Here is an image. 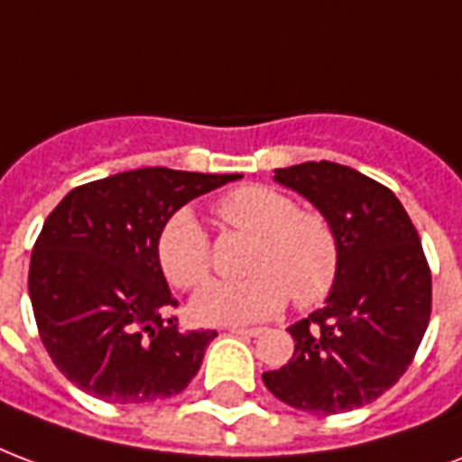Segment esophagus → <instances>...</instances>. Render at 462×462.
<instances>
[{
	"mask_svg": "<svg viewBox=\"0 0 462 462\" xmlns=\"http://www.w3.org/2000/svg\"><path fill=\"white\" fill-rule=\"evenodd\" d=\"M228 331H231V334H236V336H248V338L263 334V328H244V326H231Z\"/></svg>",
	"mask_w": 462,
	"mask_h": 462,
	"instance_id": "1",
	"label": "esophagus"
}]
</instances>
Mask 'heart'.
Listing matches in <instances>:
<instances>
[{"label":"heart","mask_w":462,"mask_h":462,"mask_svg":"<svg viewBox=\"0 0 462 462\" xmlns=\"http://www.w3.org/2000/svg\"><path fill=\"white\" fill-rule=\"evenodd\" d=\"M218 218L253 236L245 273L236 282H211L192 301L197 321L241 326L282 310L290 294L297 307H311L331 292L341 245L331 221L314 209H300L290 194L268 185H244L217 202ZM158 263L178 290H194L211 273L209 236L189 209L175 211L158 234Z\"/></svg>","instance_id":"b5f03b06"}]
</instances>
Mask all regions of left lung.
<instances>
[{"instance_id": "obj_1", "label": "left lung", "mask_w": 462, "mask_h": 462, "mask_svg": "<svg viewBox=\"0 0 462 462\" xmlns=\"http://www.w3.org/2000/svg\"><path fill=\"white\" fill-rule=\"evenodd\" d=\"M307 197L341 245L324 310L292 324L287 365L263 373L277 400L310 414L365 407L397 383L431 319V270L411 218L392 189L338 162L275 170Z\"/></svg>"}]
</instances>
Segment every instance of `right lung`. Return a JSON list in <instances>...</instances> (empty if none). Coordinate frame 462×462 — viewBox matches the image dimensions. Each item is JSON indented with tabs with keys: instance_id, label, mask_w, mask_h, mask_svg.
Returning <instances> with one entry per match:
<instances>
[{
	"instance_id": "obj_1",
	"label": "right lung",
	"mask_w": 462,
	"mask_h": 462,
	"mask_svg": "<svg viewBox=\"0 0 462 462\" xmlns=\"http://www.w3.org/2000/svg\"><path fill=\"white\" fill-rule=\"evenodd\" d=\"M238 178L128 170L75 187L48 214L29 294L41 341L75 387L112 404H148L192 383L217 331H180L155 244L180 207Z\"/></svg>"
}]
</instances>
